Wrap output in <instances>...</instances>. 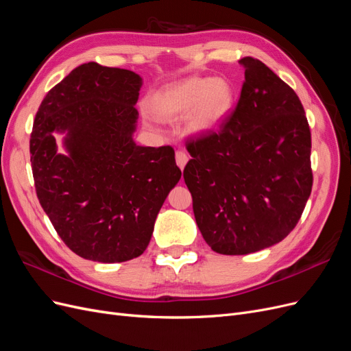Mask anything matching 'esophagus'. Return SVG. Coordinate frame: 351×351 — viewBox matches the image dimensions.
I'll return each mask as SVG.
<instances>
[{"mask_svg": "<svg viewBox=\"0 0 351 351\" xmlns=\"http://www.w3.org/2000/svg\"><path fill=\"white\" fill-rule=\"evenodd\" d=\"M187 161H189V155L184 151L180 149V151L176 152V162L180 167V169H183L186 167Z\"/></svg>", "mask_w": 351, "mask_h": 351, "instance_id": "obj_1", "label": "esophagus"}]
</instances>
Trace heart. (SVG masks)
<instances>
[{
  "instance_id": "heart-1",
  "label": "heart",
  "mask_w": 351,
  "mask_h": 351,
  "mask_svg": "<svg viewBox=\"0 0 351 351\" xmlns=\"http://www.w3.org/2000/svg\"><path fill=\"white\" fill-rule=\"evenodd\" d=\"M234 102L236 89L228 79L192 76L158 92L151 108L161 119H178L190 112V127L209 132L226 120Z\"/></svg>"
}]
</instances>
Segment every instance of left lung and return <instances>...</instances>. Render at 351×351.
Wrapping results in <instances>:
<instances>
[{"label": "left lung", "instance_id": "1", "mask_svg": "<svg viewBox=\"0 0 351 351\" xmlns=\"http://www.w3.org/2000/svg\"><path fill=\"white\" fill-rule=\"evenodd\" d=\"M240 98L219 130L190 137L183 171L210 249L247 254L290 234L311 196L312 137L295 92L262 61L240 60Z\"/></svg>", "mask_w": 351, "mask_h": 351}]
</instances>
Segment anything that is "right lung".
<instances>
[{
    "label": "right lung",
    "mask_w": 351,
    "mask_h": 351,
    "mask_svg": "<svg viewBox=\"0 0 351 351\" xmlns=\"http://www.w3.org/2000/svg\"><path fill=\"white\" fill-rule=\"evenodd\" d=\"M142 79L86 62L52 88L36 112L30 162L40 206L66 246L83 259L141 256L182 171L171 146L133 141ZM56 131L67 132V156Z\"/></svg>",
    "instance_id": "obj_1"
}]
</instances>
